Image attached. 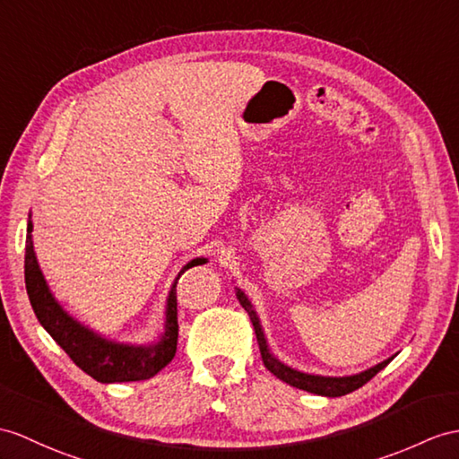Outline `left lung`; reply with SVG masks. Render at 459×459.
<instances>
[{
	"instance_id": "left-lung-1",
	"label": "left lung",
	"mask_w": 459,
	"mask_h": 459,
	"mask_svg": "<svg viewBox=\"0 0 459 459\" xmlns=\"http://www.w3.org/2000/svg\"><path fill=\"white\" fill-rule=\"evenodd\" d=\"M236 296L239 299V304L247 311L251 323L255 327V334H256V342H259V349H261V356H263V362L266 366V370L274 374L278 379H282V382L290 384L292 387L298 389H304L309 391V394H316V395H323V397H341L346 394H352L354 389L362 387L364 384L370 382V379L379 372L384 370V368L394 360V356L391 359L379 362L372 368H368V370L360 372V374H352V376H317V374H306V372H299L294 370V368L286 366L284 362H281L276 359V356L268 349V342L264 337V331L263 325L259 321V316H256V311L253 307V304L249 301V298L245 296V292L241 288H236Z\"/></svg>"
}]
</instances>
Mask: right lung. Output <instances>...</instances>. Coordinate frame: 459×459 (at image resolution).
Returning <instances> with one entry per match:
<instances>
[{
	"label": "right lung",
	"instance_id": "1",
	"mask_svg": "<svg viewBox=\"0 0 459 459\" xmlns=\"http://www.w3.org/2000/svg\"><path fill=\"white\" fill-rule=\"evenodd\" d=\"M208 259L196 256L188 261L181 273L177 274L171 284L169 294L165 301V327L160 339L150 344H130L118 342L103 337L100 333L85 327L83 323L74 319L65 311L58 299L54 298L44 278L35 245H32V220L27 221V245H25V286L30 299V306L35 309V316L40 325L47 329L50 337L58 342L65 354L80 366L85 374L91 376L100 384H120V382H140L150 379L173 360L177 352V296L175 288L177 281L186 268L204 264Z\"/></svg>",
	"mask_w": 459,
	"mask_h": 459
}]
</instances>
